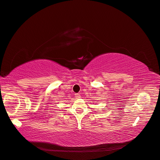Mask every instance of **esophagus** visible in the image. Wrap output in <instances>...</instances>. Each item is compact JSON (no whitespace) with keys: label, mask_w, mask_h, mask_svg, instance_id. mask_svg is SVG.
I'll return each instance as SVG.
<instances>
[{"label":"esophagus","mask_w":160,"mask_h":160,"mask_svg":"<svg viewBox=\"0 0 160 160\" xmlns=\"http://www.w3.org/2000/svg\"><path fill=\"white\" fill-rule=\"evenodd\" d=\"M74 95H75V97L77 98H80L81 97V96H80V95L79 93H75Z\"/></svg>","instance_id":"1"}]
</instances>
